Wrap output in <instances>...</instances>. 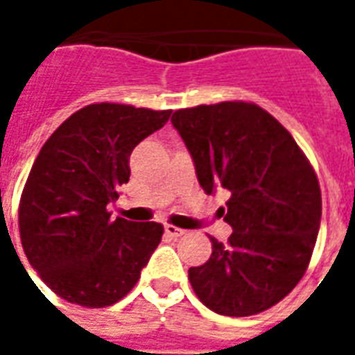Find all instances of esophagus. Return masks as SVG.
<instances>
[{
  "instance_id": "34e87169",
  "label": "esophagus",
  "mask_w": 355,
  "mask_h": 355,
  "mask_svg": "<svg viewBox=\"0 0 355 355\" xmlns=\"http://www.w3.org/2000/svg\"><path fill=\"white\" fill-rule=\"evenodd\" d=\"M165 234L169 238H180V236H184V230H180V228L173 226V224H165Z\"/></svg>"
}]
</instances>
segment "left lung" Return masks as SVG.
<instances>
[{
	"instance_id": "left-lung-1",
	"label": "left lung",
	"mask_w": 355,
	"mask_h": 355,
	"mask_svg": "<svg viewBox=\"0 0 355 355\" xmlns=\"http://www.w3.org/2000/svg\"><path fill=\"white\" fill-rule=\"evenodd\" d=\"M173 127L184 140L205 193H228L220 215L228 243L188 270L209 310L245 318L264 312L295 289L312 259L321 220V190L291 132L253 102H218L177 110Z\"/></svg>"
}]
</instances>
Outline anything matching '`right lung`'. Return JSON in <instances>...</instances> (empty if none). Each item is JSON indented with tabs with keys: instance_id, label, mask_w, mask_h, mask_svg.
Returning <instances> with one entry per match:
<instances>
[{
	"instance_id": "obj_1",
	"label": "right lung",
	"mask_w": 355,
	"mask_h": 355,
	"mask_svg": "<svg viewBox=\"0 0 355 355\" xmlns=\"http://www.w3.org/2000/svg\"><path fill=\"white\" fill-rule=\"evenodd\" d=\"M171 110L101 102L78 110L35 157L19 205L22 249L51 291L72 304H116L139 282L163 226L110 218L129 182L135 146Z\"/></svg>"
}]
</instances>
